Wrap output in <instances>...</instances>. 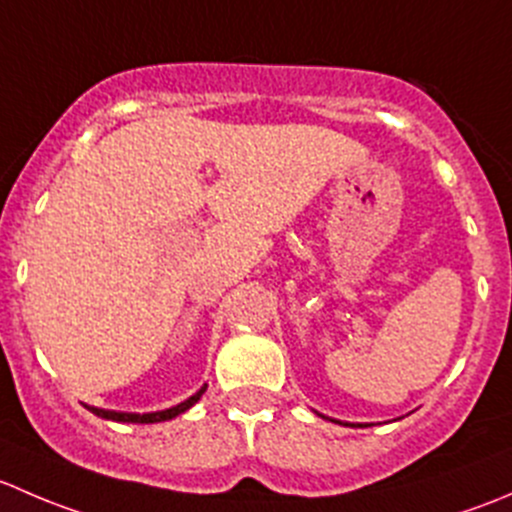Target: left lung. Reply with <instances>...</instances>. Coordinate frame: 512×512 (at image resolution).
<instances>
[{"instance_id": "8db88e82", "label": "left lung", "mask_w": 512, "mask_h": 512, "mask_svg": "<svg viewBox=\"0 0 512 512\" xmlns=\"http://www.w3.org/2000/svg\"><path fill=\"white\" fill-rule=\"evenodd\" d=\"M344 426H349V423H344Z\"/></svg>"}]
</instances>
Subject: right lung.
<instances>
[{
  "mask_svg": "<svg viewBox=\"0 0 512 512\" xmlns=\"http://www.w3.org/2000/svg\"><path fill=\"white\" fill-rule=\"evenodd\" d=\"M205 389H208V384H205L203 389L198 391V394H193V396H190V399H185L183 404L173 406V409L156 411V414H123V411H106V409H96V406H89V411H91V414L101 416V418H108V421H123V423H158V421H170V418H175V416L183 414V411H188L193 404H198V399L205 394Z\"/></svg>",
  "mask_w": 512,
  "mask_h": 512,
  "instance_id": "right-lung-1",
  "label": "right lung"
}]
</instances>
